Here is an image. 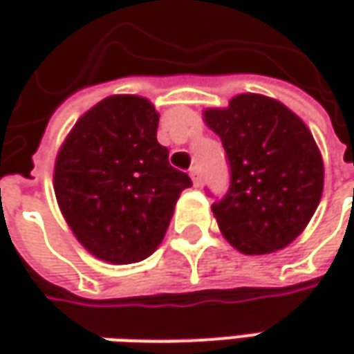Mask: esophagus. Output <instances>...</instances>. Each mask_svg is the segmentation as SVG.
Returning <instances> with one entry per match:
<instances>
[{"label": "esophagus", "instance_id": "1", "mask_svg": "<svg viewBox=\"0 0 354 354\" xmlns=\"http://www.w3.org/2000/svg\"><path fill=\"white\" fill-rule=\"evenodd\" d=\"M189 175H191V179H193V185L198 187V185H201V169H198L197 165H195V167H191Z\"/></svg>", "mask_w": 354, "mask_h": 354}]
</instances>
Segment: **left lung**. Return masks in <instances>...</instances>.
<instances>
[{"instance_id": "obj_1", "label": "left lung", "mask_w": 354, "mask_h": 354, "mask_svg": "<svg viewBox=\"0 0 354 354\" xmlns=\"http://www.w3.org/2000/svg\"><path fill=\"white\" fill-rule=\"evenodd\" d=\"M203 118L221 138L230 165V189L212 205L223 236L248 256L292 244L319 205L325 175L304 120L250 92L226 108H207Z\"/></svg>"}]
</instances>
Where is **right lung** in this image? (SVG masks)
<instances>
[{
    "label": "right lung",
    "instance_id": "obj_1",
    "mask_svg": "<svg viewBox=\"0 0 354 354\" xmlns=\"http://www.w3.org/2000/svg\"><path fill=\"white\" fill-rule=\"evenodd\" d=\"M159 114L147 98L114 94L78 118L55 161L62 216L86 250L133 264L157 250L181 191L191 187L157 142Z\"/></svg>",
    "mask_w": 354,
    "mask_h": 354
}]
</instances>
